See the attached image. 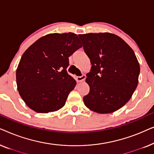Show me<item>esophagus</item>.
Listing matches in <instances>:
<instances>
[{
    "label": "esophagus",
    "instance_id": "34e87169",
    "mask_svg": "<svg viewBox=\"0 0 154 154\" xmlns=\"http://www.w3.org/2000/svg\"><path fill=\"white\" fill-rule=\"evenodd\" d=\"M85 78H86L85 75H82L81 76H76V77H75V80H76L77 82H82L85 79Z\"/></svg>",
    "mask_w": 154,
    "mask_h": 154
}]
</instances>
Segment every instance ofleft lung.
Returning <instances> with one entry per match:
<instances>
[{
  "label": "left lung",
  "instance_id": "left-lung-1",
  "mask_svg": "<svg viewBox=\"0 0 154 154\" xmlns=\"http://www.w3.org/2000/svg\"><path fill=\"white\" fill-rule=\"evenodd\" d=\"M89 57L91 70L86 74L90 92L83 97L90 110L109 113L123 107L138 85L140 67L131 48L110 33L79 35Z\"/></svg>",
  "mask_w": 154,
  "mask_h": 154
}]
</instances>
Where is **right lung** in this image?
Segmentation results:
<instances>
[{"mask_svg": "<svg viewBox=\"0 0 154 154\" xmlns=\"http://www.w3.org/2000/svg\"><path fill=\"white\" fill-rule=\"evenodd\" d=\"M82 47L73 33L41 37L23 54L16 72L17 90L29 108L38 113L64 106L76 82L66 71L69 57Z\"/></svg>", "mask_w": 154, "mask_h": 154, "instance_id": "obj_1", "label": "right lung"}]
</instances>
